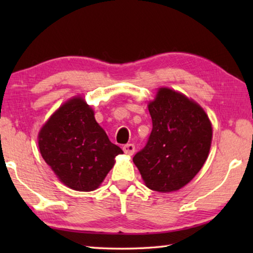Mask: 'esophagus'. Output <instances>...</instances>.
I'll return each instance as SVG.
<instances>
[{"mask_svg": "<svg viewBox=\"0 0 253 253\" xmlns=\"http://www.w3.org/2000/svg\"><path fill=\"white\" fill-rule=\"evenodd\" d=\"M123 149H124V152H125V154L131 156L132 154L135 153V145L134 144H127L123 147Z\"/></svg>", "mask_w": 253, "mask_h": 253, "instance_id": "esophagus-1", "label": "esophagus"}]
</instances>
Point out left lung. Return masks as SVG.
Returning <instances> with one entry per match:
<instances>
[{"mask_svg": "<svg viewBox=\"0 0 253 253\" xmlns=\"http://www.w3.org/2000/svg\"><path fill=\"white\" fill-rule=\"evenodd\" d=\"M153 129L144 149L132 158L153 191L181 190L202 169L212 143V124L198 102L169 87L148 101Z\"/></svg>", "mask_w": 253, "mask_h": 253, "instance_id": "obj_1", "label": "left lung"}]
</instances>
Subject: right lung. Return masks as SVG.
Returning a JSON list of instances; mask_svg holds the SVG:
<instances>
[{"label":"right lung","mask_w":253,"mask_h":253,"mask_svg":"<svg viewBox=\"0 0 253 253\" xmlns=\"http://www.w3.org/2000/svg\"><path fill=\"white\" fill-rule=\"evenodd\" d=\"M41 156L60 182L71 190L95 191L123 149L109 140L95 111L81 95L68 99L38 134Z\"/></svg>","instance_id":"right-lung-1"}]
</instances>
